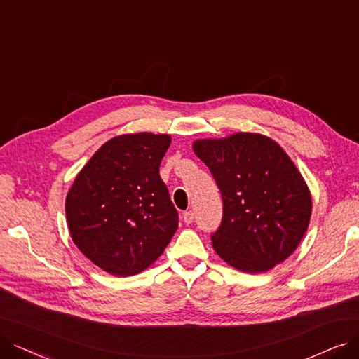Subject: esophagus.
Returning a JSON list of instances; mask_svg holds the SVG:
<instances>
[{
	"instance_id": "34e87169",
	"label": "esophagus",
	"mask_w": 359,
	"mask_h": 359,
	"mask_svg": "<svg viewBox=\"0 0 359 359\" xmlns=\"http://www.w3.org/2000/svg\"><path fill=\"white\" fill-rule=\"evenodd\" d=\"M182 219H184V222H185V224H191V222L194 221V212H193V210L184 212V215H182Z\"/></svg>"
}]
</instances>
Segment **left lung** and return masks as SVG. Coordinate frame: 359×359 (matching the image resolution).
Instances as JSON below:
<instances>
[{"instance_id": "obj_1", "label": "left lung", "mask_w": 359, "mask_h": 359, "mask_svg": "<svg viewBox=\"0 0 359 359\" xmlns=\"http://www.w3.org/2000/svg\"><path fill=\"white\" fill-rule=\"evenodd\" d=\"M194 153L222 196L212 245L243 272H265L294 252L311 218V194L290 157L268 137L238 133L198 140Z\"/></svg>"}]
</instances>
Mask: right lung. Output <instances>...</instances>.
Instances as JSON below:
<instances>
[{
	"label": "right lung",
	"instance_id": "add662e5",
	"mask_svg": "<svg viewBox=\"0 0 359 359\" xmlns=\"http://www.w3.org/2000/svg\"><path fill=\"white\" fill-rule=\"evenodd\" d=\"M169 146V135L114 137L83 166L67 193L72 240L109 274H138L177 231L178 212L159 174Z\"/></svg>",
	"mask_w": 359,
	"mask_h": 359
}]
</instances>
